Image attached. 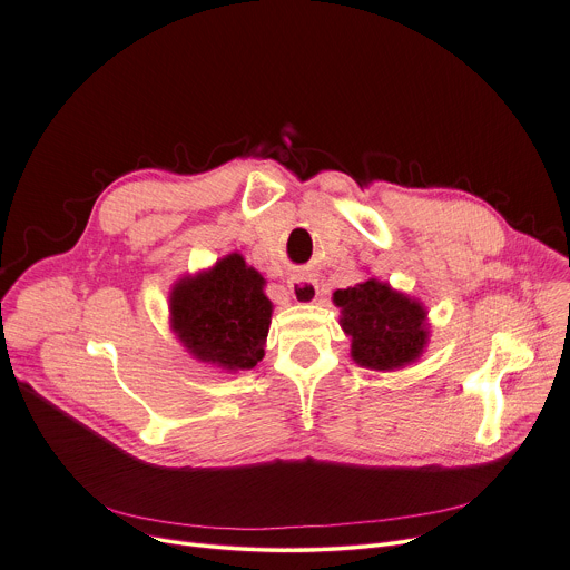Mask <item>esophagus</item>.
Here are the masks:
<instances>
[{
  "label": "esophagus",
  "mask_w": 570,
  "mask_h": 570,
  "mask_svg": "<svg viewBox=\"0 0 570 570\" xmlns=\"http://www.w3.org/2000/svg\"><path fill=\"white\" fill-rule=\"evenodd\" d=\"M288 291L293 295L295 302L306 304V302H314L318 297V284L314 279H306V277H291L288 279Z\"/></svg>",
  "instance_id": "obj_1"
}]
</instances>
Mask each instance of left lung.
<instances>
[{"instance_id":"left-lung-1","label":"left lung","mask_w":570,"mask_h":570,"mask_svg":"<svg viewBox=\"0 0 570 570\" xmlns=\"http://www.w3.org/2000/svg\"><path fill=\"white\" fill-rule=\"evenodd\" d=\"M341 325L352 336V358L373 371H393L425 347V308L377 279L334 293Z\"/></svg>"}]
</instances>
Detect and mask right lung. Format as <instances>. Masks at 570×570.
Instances as JSON below:
<instances>
[{
	"instance_id": "1",
	"label": "right lung",
	"mask_w": 570,
	"mask_h": 570,
	"mask_svg": "<svg viewBox=\"0 0 570 570\" xmlns=\"http://www.w3.org/2000/svg\"><path fill=\"white\" fill-rule=\"evenodd\" d=\"M170 312L175 332L197 358L227 371H249L264 358L273 304L264 295V277L240 254L179 282Z\"/></svg>"
}]
</instances>
